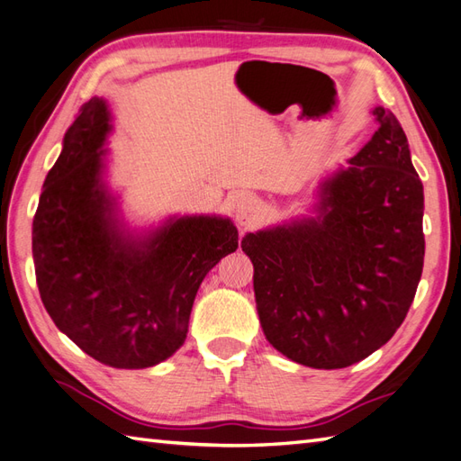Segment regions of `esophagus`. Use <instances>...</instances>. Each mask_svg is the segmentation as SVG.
Returning a JSON list of instances; mask_svg holds the SVG:
<instances>
[{
	"label": "esophagus",
	"mask_w": 461,
	"mask_h": 461,
	"mask_svg": "<svg viewBox=\"0 0 461 461\" xmlns=\"http://www.w3.org/2000/svg\"><path fill=\"white\" fill-rule=\"evenodd\" d=\"M263 212L265 204L255 194H241L235 200V220L245 228L253 226V223L263 216Z\"/></svg>",
	"instance_id": "obj_1"
}]
</instances>
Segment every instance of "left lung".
<instances>
[{"label":"left lung","instance_id":"8db88e82","mask_svg":"<svg viewBox=\"0 0 461 461\" xmlns=\"http://www.w3.org/2000/svg\"><path fill=\"white\" fill-rule=\"evenodd\" d=\"M322 185L320 218L248 233L257 312L269 344L316 369H341L387 344L424 265L422 180L397 117Z\"/></svg>","mask_w":461,"mask_h":461}]
</instances>
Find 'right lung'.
Masks as SVG:
<instances>
[{
	"label": "right lung",
	"mask_w": 461,
	"mask_h": 461,
	"mask_svg": "<svg viewBox=\"0 0 461 461\" xmlns=\"http://www.w3.org/2000/svg\"><path fill=\"white\" fill-rule=\"evenodd\" d=\"M110 115L98 98L78 110L49 170L33 218V261L52 322L95 361L157 366L185 344L198 288L238 249L230 220L180 218L145 243L117 231L100 185Z\"/></svg>",
	"instance_id": "obj_1"
}]
</instances>
